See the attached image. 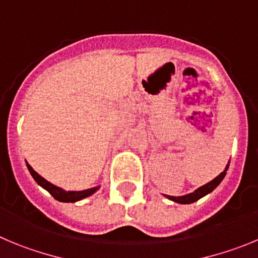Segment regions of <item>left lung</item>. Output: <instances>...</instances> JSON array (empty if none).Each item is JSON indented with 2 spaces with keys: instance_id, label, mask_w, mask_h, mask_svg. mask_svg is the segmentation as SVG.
I'll list each match as a JSON object with an SVG mask.
<instances>
[{
  "instance_id": "8db88e82",
  "label": "left lung",
  "mask_w": 258,
  "mask_h": 258,
  "mask_svg": "<svg viewBox=\"0 0 258 258\" xmlns=\"http://www.w3.org/2000/svg\"><path fill=\"white\" fill-rule=\"evenodd\" d=\"M229 164H230V161H229V163L226 164V167H225V169L222 171L221 173H220L217 177L213 178L212 181H210V182H207L206 185H203V186L198 187L197 190H194L192 192H189V194H186V196H181V197H172V196H164L166 198H168L169 201L172 202H176V203H180V204H190V203H194V202H197L198 199L203 198L204 196H207V194H210L211 191H213V190L216 189V187L219 186L220 182H221L222 180H224L225 175H226V171L227 168H229Z\"/></svg>"
}]
</instances>
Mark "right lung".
I'll list each match as a JSON object with an SVG mask.
<instances>
[{"instance_id": "obj_1", "label": "right lung", "mask_w": 258, "mask_h": 258, "mask_svg": "<svg viewBox=\"0 0 258 258\" xmlns=\"http://www.w3.org/2000/svg\"><path fill=\"white\" fill-rule=\"evenodd\" d=\"M27 167H28V171L31 172L32 177L34 178V181H36L37 184H38L41 187H43L45 190H47L51 196L54 197V198L59 202H64V203H74V202H78L81 201V199H85L87 198V197L92 196L95 191H97V190L100 189V186H94V187H90V189L80 190V191H74V190H72V191H67V190L61 189V187L56 186V185L51 184L50 181H47L46 178H43L42 176L38 175V173H37L36 171H34L29 164H28V162H27Z\"/></svg>"}]
</instances>
